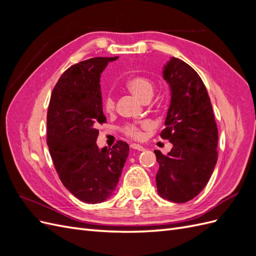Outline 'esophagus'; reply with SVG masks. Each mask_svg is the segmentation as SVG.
<instances>
[{"instance_id": "obj_1", "label": "esophagus", "mask_w": 256, "mask_h": 256, "mask_svg": "<svg viewBox=\"0 0 256 256\" xmlns=\"http://www.w3.org/2000/svg\"><path fill=\"white\" fill-rule=\"evenodd\" d=\"M130 147H131V148H132V150H140V152H143V150H145L143 146L138 145V144H131Z\"/></svg>"}]
</instances>
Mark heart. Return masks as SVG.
<instances>
[{"instance_id":"b5f03b06","label":"heart","mask_w":256,"mask_h":256,"mask_svg":"<svg viewBox=\"0 0 256 256\" xmlns=\"http://www.w3.org/2000/svg\"><path fill=\"white\" fill-rule=\"evenodd\" d=\"M127 88L132 92V94L140 99L141 102H145L146 99H150L154 94V85L152 82L145 78V76H134L127 81L126 83ZM104 109L106 113H111L115 109V102L114 98L111 94H106L104 99ZM150 124L148 122H142L140 124H127V125L122 128L124 134L127 136L136 138H142V130L143 128H148Z\"/></svg>"}]
</instances>
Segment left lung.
Here are the masks:
<instances>
[{"mask_svg": "<svg viewBox=\"0 0 256 256\" xmlns=\"http://www.w3.org/2000/svg\"><path fill=\"white\" fill-rule=\"evenodd\" d=\"M171 90L166 128L160 136L173 144L166 154L154 150L157 191L174 203H186L202 191L218 160V128L207 90L198 72L171 58L164 69Z\"/></svg>", "mask_w": 256, "mask_h": 256, "instance_id": "8db88e82", "label": "left lung"}]
</instances>
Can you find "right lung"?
I'll list each match as a JSON object with an SVG mask.
<instances>
[{"instance_id":"1","label":"right lung","mask_w":256,"mask_h":256,"mask_svg":"<svg viewBox=\"0 0 256 256\" xmlns=\"http://www.w3.org/2000/svg\"><path fill=\"white\" fill-rule=\"evenodd\" d=\"M115 58H92L69 67L51 94L47 144L66 189L82 202H104L115 191L129 146L118 141L99 150L98 124L106 122L100 74Z\"/></svg>"}]
</instances>
